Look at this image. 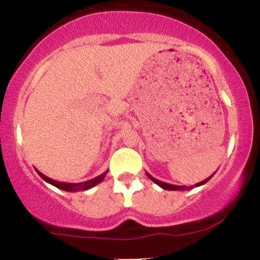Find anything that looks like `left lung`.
Returning a JSON list of instances; mask_svg holds the SVG:
<instances>
[{
  "label": "left lung",
  "mask_w": 260,
  "mask_h": 260,
  "mask_svg": "<svg viewBox=\"0 0 260 260\" xmlns=\"http://www.w3.org/2000/svg\"><path fill=\"white\" fill-rule=\"evenodd\" d=\"M147 176L149 178H150L151 181L153 182H155V183L157 184V186H160L161 188H164V189H168V190H187V189H192L193 187H199V186H202V184H204V183H207V182L210 180L211 177H213L214 176V174L210 176V177H208L207 180H204V181H202V182H199V183H196L194 186H190V187H187V186H175V184H170V183H166V182H162V181H159V180H156V178H154L153 176H150L147 172Z\"/></svg>",
  "instance_id": "obj_1"
}]
</instances>
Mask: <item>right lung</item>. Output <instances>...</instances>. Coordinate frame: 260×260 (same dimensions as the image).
Listing matches in <instances>:
<instances>
[{
	"instance_id": "obj_1",
	"label": "right lung",
	"mask_w": 260,
	"mask_h": 260,
	"mask_svg": "<svg viewBox=\"0 0 260 260\" xmlns=\"http://www.w3.org/2000/svg\"><path fill=\"white\" fill-rule=\"evenodd\" d=\"M37 170V169H35ZM38 175L40 176L41 178H43L44 181H46L47 183L52 184V186L59 188V189L62 190H66V192H78V190H86V189H90L94 186H96L98 183H100L101 181L105 178V176L107 174V171L104 172V174H101L100 176H98V177L92 178V180H88L85 182H80V183H66V182H58V181H55L52 180V178H49L47 176H45L41 174L39 170H37Z\"/></svg>"
}]
</instances>
